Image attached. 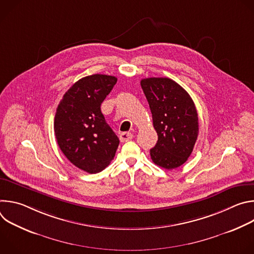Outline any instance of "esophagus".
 <instances>
[{"label":"esophagus","mask_w":254,"mask_h":254,"mask_svg":"<svg viewBox=\"0 0 254 254\" xmlns=\"http://www.w3.org/2000/svg\"><path fill=\"white\" fill-rule=\"evenodd\" d=\"M132 138V133L131 132H122L120 134V139L122 142H126V141H128Z\"/></svg>","instance_id":"obj_1"}]
</instances>
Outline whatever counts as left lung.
<instances>
[{
	"label": "left lung",
	"instance_id": "8db88e82",
	"mask_svg": "<svg viewBox=\"0 0 254 254\" xmlns=\"http://www.w3.org/2000/svg\"><path fill=\"white\" fill-rule=\"evenodd\" d=\"M158 133L151 149L153 162L167 170L182 166L193 152L199 132L198 114L189 93L167 77L140 81Z\"/></svg>",
	"mask_w": 254,
	"mask_h": 254
}]
</instances>
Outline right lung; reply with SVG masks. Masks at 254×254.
Returning a JSON list of instances; mask_svg holds the SVG:
<instances>
[{
	"mask_svg": "<svg viewBox=\"0 0 254 254\" xmlns=\"http://www.w3.org/2000/svg\"><path fill=\"white\" fill-rule=\"evenodd\" d=\"M117 81V77L104 74L83 77L65 92L56 110L54 131L60 150L89 174L110 165L119 147V137L100 111Z\"/></svg>",
	"mask_w": 254,
	"mask_h": 254,
	"instance_id": "add662e5",
	"label": "right lung"
}]
</instances>
